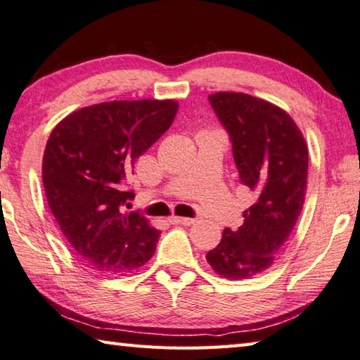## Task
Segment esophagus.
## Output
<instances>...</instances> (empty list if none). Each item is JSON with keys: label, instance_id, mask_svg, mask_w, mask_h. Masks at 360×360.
<instances>
[{"label": "esophagus", "instance_id": "34e87169", "mask_svg": "<svg viewBox=\"0 0 360 360\" xmlns=\"http://www.w3.org/2000/svg\"><path fill=\"white\" fill-rule=\"evenodd\" d=\"M169 221L172 224H176V225H193L195 224V219H191V217H176V215H173V217H169Z\"/></svg>", "mask_w": 360, "mask_h": 360}]
</instances>
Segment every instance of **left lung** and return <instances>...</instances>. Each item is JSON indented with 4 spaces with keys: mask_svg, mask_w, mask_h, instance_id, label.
<instances>
[{
    "mask_svg": "<svg viewBox=\"0 0 360 360\" xmlns=\"http://www.w3.org/2000/svg\"><path fill=\"white\" fill-rule=\"evenodd\" d=\"M209 102L230 135L240 184L250 188L253 205L236 231L225 228L206 259L221 277L250 278L271 267L296 226L309 148L291 116L271 102L244 93H215Z\"/></svg>",
    "mask_w": 360,
    "mask_h": 360,
    "instance_id": "left-lung-1",
    "label": "left lung"
}]
</instances>
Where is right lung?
I'll use <instances>...</instances> for the list:
<instances>
[{"mask_svg": "<svg viewBox=\"0 0 360 360\" xmlns=\"http://www.w3.org/2000/svg\"><path fill=\"white\" fill-rule=\"evenodd\" d=\"M176 101H113L77 110L51 130L42 160L50 211L84 266L126 274L154 255L160 231L122 214L135 160L172 126Z\"/></svg>", "mask_w": 360, "mask_h": 360, "instance_id": "right-lung-1", "label": "right lung"}]
</instances>
